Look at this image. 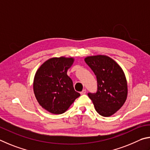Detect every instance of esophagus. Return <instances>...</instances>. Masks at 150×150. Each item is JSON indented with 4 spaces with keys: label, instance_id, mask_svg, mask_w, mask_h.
<instances>
[{
    "label": "esophagus",
    "instance_id": "1",
    "mask_svg": "<svg viewBox=\"0 0 150 150\" xmlns=\"http://www.w3.org/2000/svg\"><path fill=\"white\" fill-rule=\"evenodd\" d=\"M86 93V89H83V90L80 92V94L81 95H83V94H85Z\"/></svg>",
    "mask_w": 150,
    "mask_h": 150
}]
</instances>
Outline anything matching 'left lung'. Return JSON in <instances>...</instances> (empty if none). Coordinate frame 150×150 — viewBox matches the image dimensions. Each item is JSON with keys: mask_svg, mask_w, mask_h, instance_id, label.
<instances>
[{"mask_svg": "<svg viewBox=\"0 0 150 150\" xmlns=\"http://www.w3.org/2000/svg\"><path fill=\"white\" fill-rule=\"evenodd\" d=\"M95 74L98 82L96 93H88L96 111L103 117H110L121 108L127 98V82L125 73L117 63L105 55L85 58Z\"/></svg>", "mask_w": 150, "mask_h": 150, "instance_id": "left-lung-1", "label": "left lung"}]
</instances>
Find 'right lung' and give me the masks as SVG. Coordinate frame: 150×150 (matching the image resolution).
Segmentation results:
<instances>
[{
	"mask_svg": "<svg viewBox=\"0 0 150 150\" xmlns=\"http://www.w3.org/2000/svg\"><path fill=\"white\" fill-rule=\"evenodd\" d=\"M74 60L71 57L51 58L35 73L34 94L39 105L52 114L64 113L80 96L74 90L72 80L67 75Z\"/></svg>",
	"mask_w": 150,
	"mask_h": 150,
	"instance_id": "1",
	"label": "right lung"
}]
</instances>
